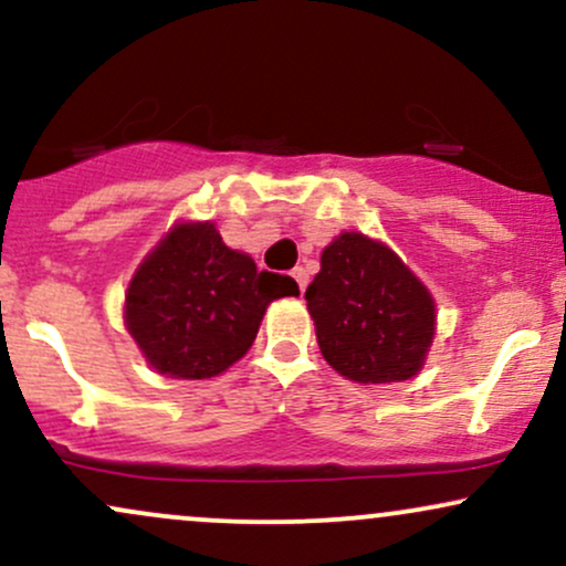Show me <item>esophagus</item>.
I'll return each instance as SVG.
<instances>
[{"mask_svg":"<svg viewBox=\"0 0 566 566\" xmlns=\"http://www.w3.org/2000/svg\"><path fill=\"white\" fill-rule=\"evenodd\" d=\"M292 279H295L301 292H305V287H308V271H305L303 265H295V269H292Z\"/></svg>","mask_w":566,"mask_h":566,"instance_id":"1","label":"esophagus"}]
</instances>
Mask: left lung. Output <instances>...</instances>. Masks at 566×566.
<instances>
[{"label":"left lung","instance_id":"left-lung-1","mask_svg":"<svg viewBox=\"0 0 566 566\" xmlns=\"http://www.w3.org/2000/svg\"><path fill=\"white\" fill-rule=\"evenodd\" d=\"M327 365L354 382L409 380L433 343L437 305L386 244L346 231L305 290Z\"/></svg>","mask_w":566,"mask_h":566}]
</instances>
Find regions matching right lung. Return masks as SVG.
Here are the masks:
<instances>
[{
    "label": "right lung",
    "mask_w": 566,
    "mask_h": 566,
    "mask_svg": "<svg viewBox=\"0 0 566 566\" xmlns=\"http://www.w3.org/2000/svg\"><path fill=\"white\" fill-rule=\"evenodd\" d=\"M287 295L295 279L258 271L212 223H178L135 271L125 322L159 375L205 380L242 359L269 303Z\"/></svg>",
    "instance_id": "1"
}]
</instances>
